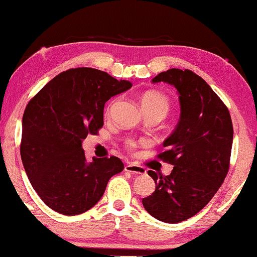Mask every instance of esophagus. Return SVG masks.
<instances>
[{
  "mask_svg": "<svg viewBox=\"0 0 257 257\" xmlns=\"http://www.w3.org/2000/svg\"><path fill=\"white\" fill-rule=\"evenodd\" d=\"M125 171L130 172L132 174H137V175H144L146 174V170L139 165H135V164H127L125 166Z\"/></svg>",
  "mask_w": 257,
  "mask_h": 257,
  "instance_id": "34e87169",
  "label": "esophagus"
}]
</instances>
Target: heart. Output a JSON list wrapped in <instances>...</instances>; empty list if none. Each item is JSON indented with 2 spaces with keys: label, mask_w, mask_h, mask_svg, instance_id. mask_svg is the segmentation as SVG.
Returning a JSON list of instances; mask_svg holds the SVG:
<instances>
[{
  "label": "heart",
  "mask_w": 257,
  "mask_h": 257,
  "mask_svg": "<svg viewBox=\"0 0 257 257\" xmlns=\"http://www.w3.org/2000/svg\"><path fill=\"white\" fill-rule=\"evenodd\" d=\"M140 104L144 111H159L164 115L170 108V101L163 93L158 91H147L140 97ZM130 146H135V143L128 142Z\"/></svg>",
  "instance_id": "b5f03b06"
}]
</instances>
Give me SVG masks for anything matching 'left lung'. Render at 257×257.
<instances>
[{
	"label": "left lung",
	"instance_id": "obj_1",
	"mask_svg": "<svg viewBox=\"0 0 257 257\" xmlns=\"http://www.w3.org/2000/svg\"><path fill=\"white\" fill-rule=\"evenodd\" d=\"M160 82L177 89L180 103L177 127L158 156L174 167L170 175L147 172L156 191L143 199V206L157 220L177 223L200 212L222 185L229 170L233 124L223 101L191 70L160 72L152 83Z\"/></svg>",
	"mask_w": 257,
	"mask_h": 257
}]
</instances>
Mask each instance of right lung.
<instances>
[{
	"label": "right lung",
	"mask_w": 257,
	"mask_h": 257,
	"mask_svg": "<svg viewBox=\"0 0 257 257\" xmlns=\"http://www.w3.org/2000/svg\"><path fill=\"white\" fill-rule=\"evenodd\" d=\"M131 87L100 70L70 69L27 105L21 158L31 186L55 212L77 215L92 208L110 178L124 170L117 157L87 161L82 143L103 126L105 103Z\"/></svg>",
	"instance_id": "right-lung-1"
}]
</instances>
